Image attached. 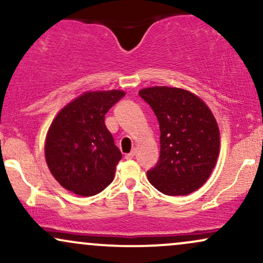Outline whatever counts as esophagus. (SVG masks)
Here are the masks:
<instances>
[{"instance_id": "1", "label": "esophagus", "mask_w": 263, "mask_h": 263, "mask_svg": "<svg viewBox=\"0 0 263 263\" xmlns=\"http://www.w3.org/2000/svg\"><path fill=\"white\" fill-rule=\"evenodd\" d=\"M135 155H136V149H132L131 152L127 153V155L125 156V158H126V159H132V158H134V157H135Z\"/></svg>"}]
</instances>
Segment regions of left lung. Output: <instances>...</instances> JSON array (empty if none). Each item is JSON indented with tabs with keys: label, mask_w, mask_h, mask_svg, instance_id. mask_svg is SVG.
<instances>
[{
	"label": "left lung",
	"mask_w": 263,
	"mask_h": 263,
	"mask_svg": "<svg viewBox=\"0 0 263 263\" xmlns=\"http://www.w3.org/2000/svg\"><path fill=\"white\" fill-rule=\"evenodd\" d=\"M155 111L161 153L147 172L149 183L165 195H188L210 177L220 153L218 122L205 102L180 87L151 86L138 91Z\"/></svg>",
	"instance_id": "1"
}]
</instances>
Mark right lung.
<instances>
[{
	"mask_svg": "<svg viewBox=\"0 0 263 263\" xmlns=\"http://www.w3.org/2000/svg\"><path fill=\"white\" fill-rule=\"evenodd\" d=\"M125 95L122 90L85 91L54 117L45 136L44 155L63 188L91 197L112 182L122 155L105 126V115Z\"/></svg>",
	"mask_w": 263,
	"mask_h": 263,
	"instance_id": "obj_1",
	"label": "right lung"
}]
</instances>
